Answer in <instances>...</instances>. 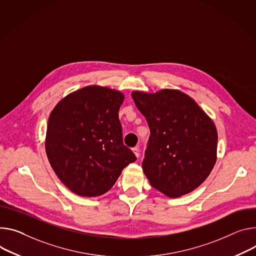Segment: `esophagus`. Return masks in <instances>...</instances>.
<instances>
[{
  "label": "esophagus",
  "instance_id": "1",
  "mask_svg": "<svg viewBox=\"0 0 256 256\" xmlns=\"http://www.w3.org/2000/svg\"><path fill=\"white\" fill-rule=\"evenodd\" d=\"M132 151L134 152V154L136 155V157L140 156V149H138V147H134V148L132 149Z\"/></svg>",
  "mask_w": 256,
  "mask_h": 256
}]
</instances>
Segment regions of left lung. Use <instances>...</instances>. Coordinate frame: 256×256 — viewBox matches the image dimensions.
<instances>
[{"label": "left lung", "mask_w": 256, "mask_h": 256, "mask_svg": "<svg viewBox=\"0 0 256 256\" xmlns=\"http://www.w3.org/2000/svg\"><path fill=\"white\" fill-rule=\"evenodd\" d=\"M132 97L151 132L142 164L150 184L170 198L197 189L216 162L214 122L178 90H134Z\"/></svg>", "instance_id": "8db88e82"}]
</instances>
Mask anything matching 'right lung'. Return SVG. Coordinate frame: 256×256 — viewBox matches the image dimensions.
Wrapping results in <instances>:
<instances>
[{
  "instance_id": "add662e5",
  "label": "right lung",
  "mask_w": 256,
  "mask_h": 256,
  "mask_svg": "<svg viewBox=\"0 0 256 256\" xmlns=\"http://www.w3.org/2000/svg\"><path fill=\"white\" fill-rule=\"evenodd\" d=\"M124 100L120 90L88 86L60 100L49 116L46 153L59 180L78 196L105 194L136 159L122 142Z\"/></svg>"
}]
</instances>
